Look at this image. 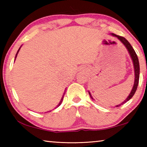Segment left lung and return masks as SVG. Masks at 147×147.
Wrapping results in <instances>:
<instances>
[{"instance_id": "8db88e82", "label": "left lung", "mask_w": 147, "mask_h": 147, "mask_svg": "<svg viewBox=\"0 0 147 147\" xmlns=\"http://www.w3.org/2000/svg\"><path fill=\"white\" fill-rule=\"evenodd\" d=\"M113 36L117 37V38H118V39H119V40H121V41L123 43L124 45L126 46V48H127L128 51L129 52V53H130V56L131 57V58H132V60H133V63H134V69H135V82H134V85L132 89H131V93L129 94V96H128V98L126 99L125 100H124L123 102H122L121 104H119V105H117L116 107H119L121 105H123L124 103H126V102L128 101L132 97L134 96V94H135L136 91L137 90V88H138V84H139V60H138V56H137V54L136 53L135 51H134V49H133V47H131V45H130V43H129V42L126 40V39L124 38V37H122L120 36H117V35L116 34H112ZM89 96H91V94H90V93L89 92Z\"/></svg>"}]
</instances>
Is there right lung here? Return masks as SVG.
I'll use <instances>...</instances> for the list:
<instances>
[{
	"label": "right lung",
	"instance_id": "obj_1",
	"mask_svg": "<svg viewBox=\"0 0 147 147\" xmlns=\"http://www.w3.org/2000/svg\"><path fill=\"white\" fill-rule=\"evenodd\" d=\"M19 50H20V48H19V49L18 50V51H17V54H16V57H17V54H18V53H19ZM65 93H64V94H63V96H62V98H61V100H60V102H59V104L58 105V106L57 107H58L59 105H60V104H61V102H62V101H63V96H64V94H65Z\"/></svg>",
	"mask_w": 147,
	"mask_h": 147
}]
</instances>
